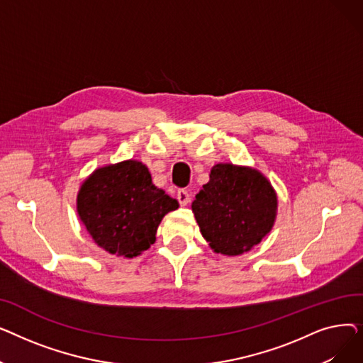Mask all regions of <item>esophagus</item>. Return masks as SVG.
Listing matches in <instances>:
<instances>
[{
	"instance_id": "obj_1",
	"label": "esophagus",
	"mask_w": 363,
	"mask_h": 363,
	"mask_svg": "<svg viewBox=\"0 0 363 363\" xmlns=\"http://www.w3.org/2000/svg\"><path fill=\"white\" fill-rule=\"evenodd\" d=\"M177 199H178L181 206H186L189 203V200H191V196H189L186 189H179L178 194H177Z\"/></svg>"
}]
</instances>
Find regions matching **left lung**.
<instances>
[{"mask_svg":"<svg viewBox=\"0 0 363 363\" xmlns=\"http://www.w3.org/2000/svg\"><path fill=\"white\" fill-rule=\"evenodd\" d=\"M201 235L216 253L237 256L249 252L271 231L277 194L260 172L219 163L211 181L193 201Z\"/></svg>","mask_w":363,"mask_h":363,"instance_id":"left-lung-1","label":"left lung"}]
</instances>
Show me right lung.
<instances>
[{
    "mask_svg": "<svg viewBox=\"0 0 363 363\" xmlns=\"http://www.w3.org/2000/svg\"><path fill=\"white\" fill-rule=\"evenodd\" d=\"M178 207L137 160L97 169L78 194V213L94 241L123 257L148 250L163 216Z\"/></svg>",
    "mask_w": 363,
    "mask_h": 363,
    "instance_id": "right-lung-1",
    "label": "right lung"
}]
</instances>
